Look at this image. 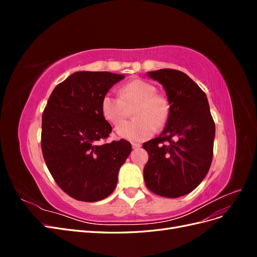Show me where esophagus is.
Masks as SVG:
<instances>
[{"mask_svg": "<svg viewBox=\"0 0 257 257\" xmlns=\"http://www.w3.org/2000/svg\"><path fill=\"white\" fill-rule=\"evenodd\" d=\"M132 147H133V149L135 150V149H139V148H141V145L137 144V143H133V144H132Z\"/></svg>", "mask_w": 257, "mask_h": 257, "instance_id": "1", "label": "esophagus"}]
</instances>
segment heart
<instances>
[{"mask_svg": "<svg viewBox=\"0 0 257 257\" xmlns=\"http://www.w3.org/2000/svg\"><path fill=\"white\" fill-rule=\"evenodd\" d=\"M126 106L134 107L135 120L116 127V134L130 142L138 143L149 139L157 127L165 126L172 111L168 98L157 93L152 83L142 79L124 84L120 96L106 93L100 102V112L108 123L116 126L125 118Z\"/></svg>", "mask_w": 257, "mask_h": 257, "instance_id": "obj_1", "label": "heart"}]
</instances>
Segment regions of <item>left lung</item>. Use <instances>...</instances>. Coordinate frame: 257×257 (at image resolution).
I'll return each instance as SVG.
<instances>
[{"instance_id":"8db88e82","label":"left lung","mask_w":257,"mask_h":257,"mask_svg":"<svg viewBox=\"0 0 257 257\" xmlns=\"http://www.w3.org/2000/svg\"><path fill=\"white\" fill-rule=\"evenodd\" d=\"M148 76L163 84L172 111L161 135L143 145L149 154L144 179L157 195L180 197L195 189L208 173L215 124L205 92L188 75L163 68Z\"/></svg>"}]
</instances>
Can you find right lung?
I'll return each mask as SVG.
<instances>
[{
    "label": "right lung",
    "mask_w": 257,
    "mask_h": 257,
    "mask_svg": "<svg viewBox=\"0 0 257 257\" xmlns=\"http://www.w3.org/2000/svg\"><path fill=\"white\" fill-rule=\"evenodd\" d=\"M123 75L77 72L50 94L42 119V151L54 181L71 197L93 203L113 192L132 151L128 142L102 144L111 125L100 112L103 96Z\"/></svg>",
    "instance_id": "add662e5"
}]
</instances>
